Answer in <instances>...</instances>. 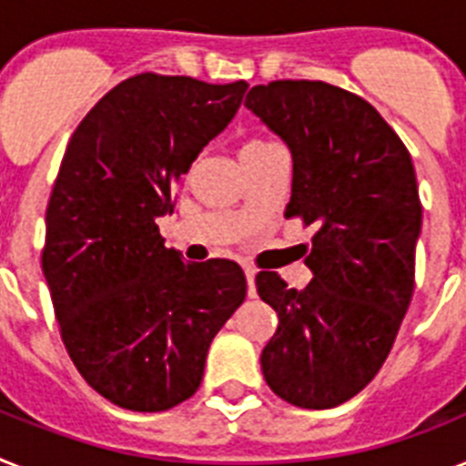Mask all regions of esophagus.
<instances>
[{"instance_id":"obj_1","label":"esophagus","mask_w":466,"mask_h":466,"mask_svg":"<svg viewBox=\"0 0 466 466\" xmlns=\"http://www.w3.org/2000/svg\"><path fill=\"white\" fill-rule=\"evenodd\" d=\"M255 276H257L255 268H252V267H245V279H248V295H249V298H255V295H257Z\"/></svg>"}]
</instances>
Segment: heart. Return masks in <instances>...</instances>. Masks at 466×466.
Segmentation results:
<instances>
[{"label": "heart", "mask_w": 466, "mask_h": 466, "mask_svg": "<svg viewBox=\"0 0 466 466\" xmlns=\"http://www.w3.org/2000/svg\"><path fill=\"white\" fill-rule=\"evenodd\" d=\"M271 147H276L274 142L261 140V137H249V140L242 142V147H240V159H248V157L261 155V152H267V149H271Z\"/></svg>", "instance_id": "heart-1"}]
</instances>
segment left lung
Segmentation results:
<instances>
[{"label":"left lung","instance_id":"left-lung-1","mask_svg":"<svg viewBox=\"0 0 466 466\" xmlns=\"http://www.w3.org/2000/svg\"><path fill=\"white\" fill-rule=\"evenodd\" d=\"M245 106L293 155L286 218L314 226L305 290L257 274V293L279 314L261 374L290 405L329 410L379 374L412 299L421 233L412 157L371 104L321 80L255 86Z\"/></svg>","mask_w":466,"mask_h":466}]
</instances>
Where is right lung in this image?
<instances>
[{"label": "right lung", "mask_w": 466, "mask_h": 466, "mask_svg": "<svg viewBox=\"0 0 466 466\" xmlns=\"http://www.w3.org/2000/svg\"><path fill=\"white\" fill-rule=\"evenodd\" d=\"M245 90V80L140 73L106 92L68 140L42 271L73 364L123 410L164 412L195 395L211 340L248 293L236 261H183L157 226Z\"/></svg>", "instance_id": "1"}]
</instances>
